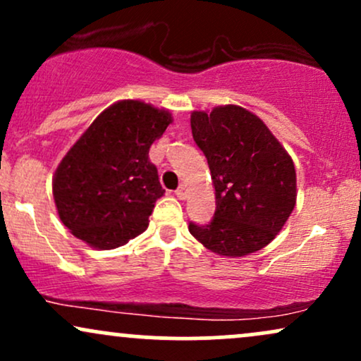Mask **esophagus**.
Instances as JSON below:
<instances>
[{
  "mask_svg": "<svg viewBox=\"0 0 361 361\" xmlns=\"http://www.w3.org/2000/svg\"><path fill=\"white\" fill-rule=\"evenodd\" d=\"M175 193H176V197L180 198V200H185L186 193H188V188H186V185H180V186H178V188H176Z\"/></svg>",
  "mask_w": 361,
  "mask_h": 361,
  "instance_id": "obj_1",
  "label": "esophagus"
}]
</instances>
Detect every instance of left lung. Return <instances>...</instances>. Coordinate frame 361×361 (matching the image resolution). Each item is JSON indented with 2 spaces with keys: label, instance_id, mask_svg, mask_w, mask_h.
I'll return each mask as SVG.
<instances>
[{
  "label": "left lung",
  "instance_id": "left-lung-1",
  "mask_svg": "<svg viewBox=\"0 0 361 361\" xmlns=\"http://www.w3.org/2000/svg\"><path fill=\"white\" fill-rule=\"evenodd\" d=\"M190 123L215 188L212 221L190 222V234L221 256L259 251L275 239L295 207L292 157L263 120L243 106L193 111Z\"/></svg>",
  "mask_w": 361,
  "mask_h": 361
}]
</instances>
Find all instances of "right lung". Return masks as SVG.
Returning a JSON list of instances; mask_svg holds the SVG:
<instances>
[{"instance_id": "1", "label": "right lung", "mask_w": 361, "mask_h": 361, "mask_svg": "<svg viewBox=\"0 0 361 361\" xmlns=\"http://www.w3.org/2000/svg\"><path fill=\"white\" fill-rule=\"evenodd\" d=\"M171 122L168 110L139 100L114 103L93 120L52 180L57 214L73 235L114 250L147 229L164 193L149 147Z\"/></svg>"}]
</instances>
